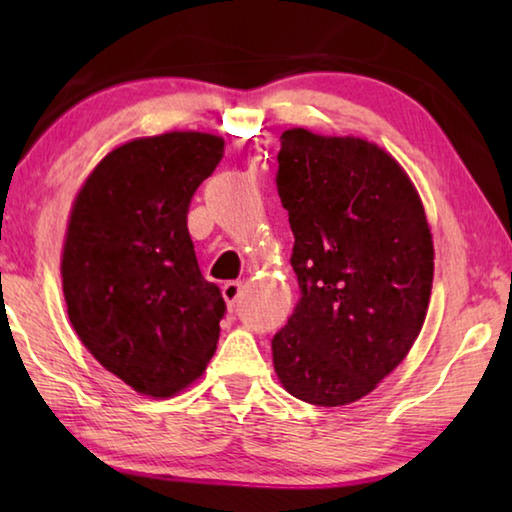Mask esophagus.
Segmentation results:
<instances>
[{
  "label": "esophagus",
  "mask_w": 512,
  "mask_h": 512,
  "mask_svg": "<svg viewBox=\"0 0 512 512\" xmlns=\"http://www.w3.org/2000/svg\"><path fill=\"white\" fill-rule=\"evenodd\" d=\"M241 289H244V282L241 280H232L223 284V298L228 302V307H235V302L241 298Z\"/></svg>",
  "instance_id": "34e87169"
}]
</instances>
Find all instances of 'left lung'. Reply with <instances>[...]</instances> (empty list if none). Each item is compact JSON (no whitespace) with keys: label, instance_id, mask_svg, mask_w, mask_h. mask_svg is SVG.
Listing matches in <instances>:
<instances>
[{"label":"left lung","instance_id":"1","mask_svg":"<svg viewBox=\"0 0 512 512\" xmlns=\"http://www.w3.org/2000/svg\"><path fill=\"white\" fill-rule=\"evenodd\" d=\"M277 194L296 237L300 300L273 336L282 388L316 406L361 400L400 366L424 325L433 237L391 153L363 137L282 133Z\"/></svg>","mask_w":512,"mask_h":512}]
</instances>
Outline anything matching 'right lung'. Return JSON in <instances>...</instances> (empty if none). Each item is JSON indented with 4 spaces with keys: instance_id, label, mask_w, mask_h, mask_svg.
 I'll use <instances>...</instances> for the list:
<instances>
[{
    "instance_id": "right-lung-1",
    "label": "right lung",
    "mask_w": 512,
    "mask_h": 512,
    "mask_svg": "<svg viewBox=\"0 0 512 512\" xmlns=\"http://www.w3.org/2000/svg\"><path fill=\"white\" fill-rule=\"evenodd\" d=\"M223 137H135L90 171L69 210L60 277L67 316L103 368L167 400L203 377L225 302L196 262L187 212Z\"/></svg>"
}]
</instances>
